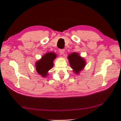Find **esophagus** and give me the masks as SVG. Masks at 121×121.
I'll list each match as a JSON object with an SVG mask.
<instances>
[{
  "instance_id": "esophagus-1",
  "label": "esophagus",
  "mask_w": 121,
  "mask_h": 121,
  "mask_svg": "<svg viewBox=\"0 0 121 121\" xmlns=\"http://www.w3.org/2000/svg\"><path fill=\"white\" fill-rule=\"evenodd\" d=\"M64 49H59V52L61 54H64Z\"/></svg>"
}]
</instances>
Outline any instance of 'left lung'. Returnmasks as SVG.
Returning <instances> with one entry per match:
<instances>
[{"label": "left lung", "mask_w": 121, "mask_h": 121, "mask_svg": "<svg viewBox=\"0 0 121 121\" xmlns=\"http://www.w3.org/2000/svg\"><path fill=\"white\" fill-rule=\"evenodd\" d=\"M68 59L71 67L74 69V72L79 74V72L84 68L85 62L82 58L80 57L77 53H73L68 56Z\"/></svg>", "instance_id": "left-lung-1"}]
</instances>
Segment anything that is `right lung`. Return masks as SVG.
Masks as SVG:
<instances>
[{
	"label": "right lung",
	"instance_id": "obj_1",
	"mask_svg": "<svg viewBox=\"0 0 121 121\" xmlns=\"http://www.w3.org/2000/svg\"><path fill=\"white\" fill-rule=\"evenodd\" d=\"M56 58L54 53H47L43 56L42 59L36 63V69L39 75L46 77L48 71L52 69L53 66V60Z\"/></svg>",
	"mask_w": 121,
	"mask_h": 121
}]
</instances>
